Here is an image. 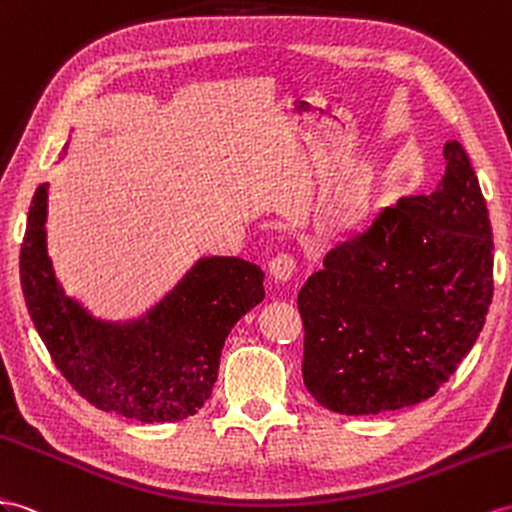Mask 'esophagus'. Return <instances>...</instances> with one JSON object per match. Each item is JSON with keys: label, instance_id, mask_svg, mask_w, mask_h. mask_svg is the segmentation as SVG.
<instances>
[{"label": "esophagus", "instance_id": "1", "mask_svg": "<svg viewBox=\"0 0 512 512\" xmlns=\"http://www.w3.org/2000/svg\"><path fill=\"white\" fill-rule=\"evenodd\" d=\"M296 272V259L290 253H281L277 257H272L270 261V274L277 281H290Z\"/></svg>", "mask_w": 512, "mask_h": 512}]
</instances>
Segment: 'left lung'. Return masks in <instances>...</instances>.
I'll return each mask as SVG.
<instances>
[{
  "label": "left lung",
  "mask_w": 512,
  "mask_h": 512,
  "mask_svg": "<svg viewBox=\"0 0 512 512\" xmlns=\"http://www.w3.org/2000/svg\"><path fill=\"white\" fill-rule=\"evenodd\" d=\"M437 190L402 196L324 257L298 294L305 387L342 415L435 396L484 326L493 298L487 201L456 140Z\"/></svg>",
  "instance_id": "1"
}]
</instances>
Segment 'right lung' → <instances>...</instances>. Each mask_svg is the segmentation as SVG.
<instances>
[{
	"label": "right lung",
	"instance_id": "right-lung-1",
	"mask_svg": "<svg viewBox=\"0 0 512 512\" xmlns=\"http://www.w3.org/2000/svg\"><path fill=\"white\" fill-rule=\"evenodd\" d=\"M47 183L21 244L30 318L60 374L97 409L138 422H179L212 396L233 324L264 300V272L240 257H203L147 316L97 320L64 294L47 257Z\"/></svg>",
	"mask_w": 512,
	"mask_h": 512
}]
</instances>
